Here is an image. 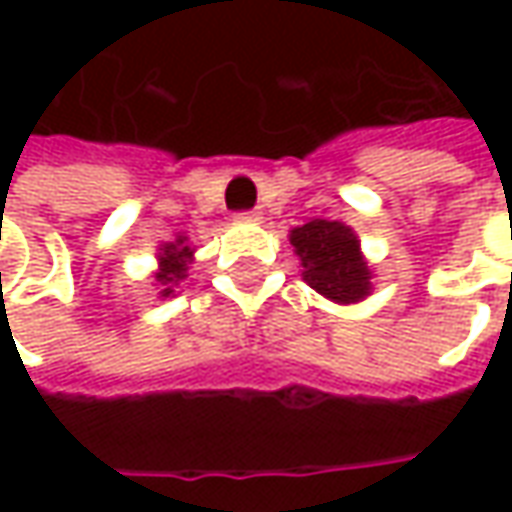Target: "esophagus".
<instances>
[{
	"label": "esophagus",
	"instance_id": "obj_1",
	"mask_svg": "<svg viewBox=\"0 0 512 512\" xmlns=\"http://www.w3.org/2000/svg\"><path fill=\"white\" fill-rule=\"evenodd\" d=\"M239 219H245V222H259V219H262V210H247V213H239Z\"/></svg>",
	"mask_w": 512,
	"mask_h": 512
}]
</instances>
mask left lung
Instances as JSON below:
<instances>
[{"instance_id": "1", "label": "left lung", "mask_w": 512, "mask_h": 512, "mask_svg": "<svg viewBox=\"0 0 512 512\" xmlns=\"http://www.w3.org/2000/svg\"><path fill=\"white\" fill-rule=\"evenodd\" d=\"M290 245L302 262V279L330 302L356 305L373 293V270L350 225L313 219L290 230Z\"/></svg>"}]
</instances>
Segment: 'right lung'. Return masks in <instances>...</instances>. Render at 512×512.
Returning a JSON list of instances; mask_svg holds the SVG:
<instances>
[{
  "label": "right lung",
  "instance_id": "right-lung-1",
  "mask_svg": "<svg viewBox=\"0 0 512 512\" xmlns=\"http://www.w3.org/2000/svg\"><path fill=\"white\" fill-rule=\"evenodd\" d=\"M156 262H159V267L153 270V282L159 287V296L168 299L176 293L179 282L187 279V270L193 265V247L187 242L185 233H179L173 242L159 245Z\"/></svg>",
  "mask_w": 512,
  "mask_h": 512
}]
</instances>
